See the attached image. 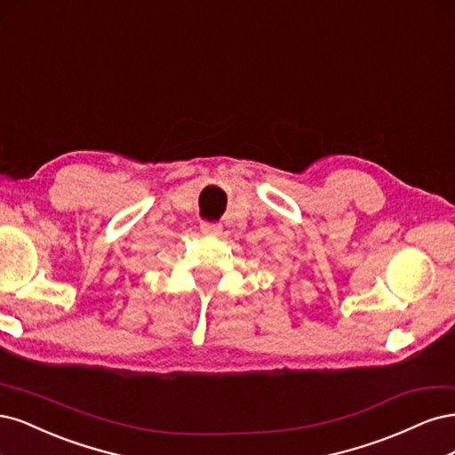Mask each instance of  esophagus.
I'll return each instance as SVG.
<instances>
[{"label": "esophagus", "mask_w": 455, "mask_h": 455, "mask_svg": "<svg viewBox=\"0 0 455 455\" xmlns=\"http://www.w3.org/2000/svg\"><path fill=\"white\" fill-rule=\"evenodd\" d=\"M202 232H206V234H217V232H221V225H219V223H204V225H202Z\"/></svg>", "instance_id": "34e87169"}]
</instances>
